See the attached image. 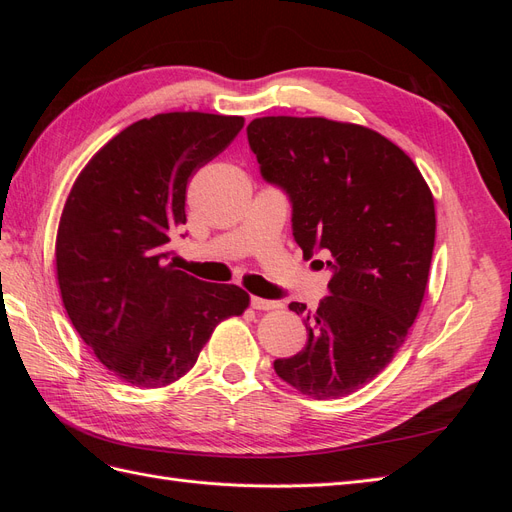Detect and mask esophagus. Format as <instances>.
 Returning a JSON list of instances; mask_svg holds the SVG:
<instances>
[{
	"mask_svg": "<svg viewBox=\"0 0 512 512\" xmlns=\"http://www.w3.org/2000/svg\"><path fill=\"white\" fill-rule=\"evenodd\" d=\"M252 307L254 309H262V312H269V309H280L282 303L269 301V299H260V297H252Z\"/></svg>",
	"mask_w": 512,
	"mask_h": 512,
	"instance_id": "34e87169",
	"label": "esophagus"
}]
</instances>
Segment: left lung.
I'll list each match as a JSON object with an SVG mask.
<instances>
[{"label": "left lung", "instance_id": "1", "mask_svg": "<svg viewBox=\"0 0 512 512\" xmlns=\"http://www.w3.org/2000/svg\"><path fill=\"white\" fill-rule=\"evenodd\" d=\"M247 141L262 177L290 196L303 256L324 250L333 271L316 312L290 303L307 344L277 359L275 374L307 397H346L393 361L421 309L436 241L431 190L410 156L356 123L258 117Z\"/></svg>", "mask_w": 512, "mask_h": 512}]
</instances>
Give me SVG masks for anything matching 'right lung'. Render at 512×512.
I'll use <instances>...</instances> for the list:
<instances>
[{"label":"right lung","mask_w":512,"mask_h":512,"mask_svg":"<svg viewBox=\"0 0 512 512\" xmlns=\"http://www.w3.org/2000/svg\"><path fill=\"white\" fill-rule=\"evenodd\" d=\"M243 123L198 111L136 121L87 162L66 198L55 241L61 301L98 361L132 386L183 378L213 329L250 305L243 288L168 262L190 177Z\"/></svg>","instance_id":"add662e5"}]
</instances>
